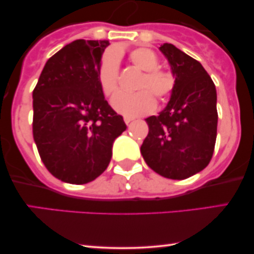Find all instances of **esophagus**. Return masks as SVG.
<instances>
[{
    "label": "esophagus",
    "mask_w": 254,
    "mask_h": 254,
    "mask_svg": "<svg viewBox=\"0 0 254 254\" xmlns=\"http://www.w3.org/2000/svg\"><path fill=\"white\" fill-rule=\"evenodd\" d=\"M132 121H133V118H131V117H124L125 124H129L130 122H132Z\"/></svg>",
    "instance_id": "esophagus-1"
}]
</instances>
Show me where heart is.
<instances>
[{
  "label": "heart",
  "mask_w": 254,
  "mask_h": 254,
  "mask_svg": "<svg viewBox=\"0 0 254 254\" xmlns=\"http://www.w3.org/2000/svg\"><path fill=\"white\" fill-rule=\"evenodd\" d=\"M130 62L144 71L137 89L138 92L127 94L117 93L112 99L113 109L121 115L133 117L150 113L155 109V98L160 101L167 100L176 88V78L170 71L159 68V58L153 50L138 48L130 52ZM98 82L106 97L115 94L118 89L119 58L116 51L105 52L98 68Z\"/></svg>",
  "instance_id": "1"
}]
</instances>
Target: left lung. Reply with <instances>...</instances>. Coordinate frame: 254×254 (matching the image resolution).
I'll use <instances>...</instances> for the list:
<instances>
[{
    "mask_svg": "<svg viewBox=\"0 0 254 254\" xmlns=\"http://www.w3.org/2000/svg\"><path fill=\"white\" fill-rule=\"evenodd\" d=\"M160 50L176 77L171 100L159 116L145 119L149 132L141 145L147 165L160 176L182 180L210 162L217 135L216 88L198 61L172 44Z\"/></svg>",
    "mask_w": 254,
    "mask_h": 254,
    "instance_id": "8db88e82",
    "label": "left lung"
}]
</instances>
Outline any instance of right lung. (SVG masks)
Here are the masks:
<instances>
[{"mask_svg":"<svg viewBox=\"0 0 254 254\" xmlns=\"http://www.w3.org/2000/svg\"><path fill=\"white\" fill-rule=\"evenodd\" d=\"M109 40H75L54 55L33 89V138L43 164L69 184L106 170L112 144L127 130L105 100L98 68Z\"/></svg>","mask_w":254,"mask_h":254,"instance_id":"right-lung-1","label":"right lung"}]
</instances>
